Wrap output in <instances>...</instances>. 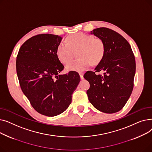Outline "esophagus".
<instances>
[{
	"label": "esophagus",
	"mask_w": 152,
	"mask_h": 152,
	"mask_svg": "<svg viewBox=\"0 0 152 152\" xmlns=\"http://www.w3.org/2000/svg\"><path fill=\"white\" fill-rule=\"evenodd\" d=\"M79 76H80L81 79H84V77H83V76H84V74H83V72H79Z\"/></svg>",
	"instance_id": "34e87169"
}]
</instances>
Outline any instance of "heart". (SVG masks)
<instances>
[{
	"mask_svg": "<svg viewBox=\"0 0 152 152\" xmlns=\"http://www.w3.org/2000/svg\"><path fill=\"white\" fill-rule=\"evenodd\" d=\"M66 43L61 42L57 48V56L63 63H69L73 58L75 52L78 51L79 59L68 63L66 68L68 71H83L89 68L92 63L97 65L104 57V42L99 38L91 35L79 33L66 38Z\"/></svg>",
	"mask_w": 152,
	"mask_h": 152,
	"instance_id": "obj_1",
	"label": "heart"
}]
</instances>
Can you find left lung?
Masks as SVG:
<instances>
[{"mask_svg":"<svg viewBox=\"0 0 152 152\" xmlns=\"http://www.w3.org/2000/svg\"><path fill=\"white\" fill-rule=\"evenodd\" d=\"M104 42L105 52L94 71H87L84 77L90 83L87 91L92 105L105 113L121 110L129 99L134 86L135 61L129 42L116 31L107 28L91 31ZM104 71L103 75L96 72Z\"/></svg>","mask_w":152,"mask_h":152,"instance_id":"left-lung-1","label":"left lung"}]
</instances>
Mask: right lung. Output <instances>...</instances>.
Masks as SVG:
<instances>
[{"mask_svg":"<svg viewBox=\"0 0 152 152\" xmlns=\"http://www.w3.org/2000/svg\"><path fill=\"white\" fill-rule=\"evenodd\" d=\"M62 37L39 34L24 43L19 50L16 68L20 87L34 110L55 116L65 111L80 81L76 71L60 75L64 66L57 56Z\"/></svg>","mask_w":152,"mask_h":152,"instance_id":"obj_1","label":"right lung"}]
</instances>
